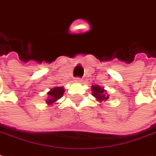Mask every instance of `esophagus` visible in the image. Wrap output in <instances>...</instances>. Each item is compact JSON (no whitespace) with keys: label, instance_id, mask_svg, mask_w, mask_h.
Masks as SVG:
<instances>
[{"label":"esophagus","instance_id":"1","mask_svg":"<svg viewBox=\"0 0 156 156\" xmlns=\"http://www.w3.org/2000/svg\"><path fill=\"white\" fill-rule=\"evenodd\" d=\"M74 81L76 82V83H82V82H83V78H75V79H74Z\"/></svg>","mask_w":156,"mask_h":156}]
</instances>
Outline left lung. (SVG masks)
<instances>
[{
	"label": "left lung",
	"instance_id": "8db88e82",
	"mask_svg": "<svg viewBox=\"0 0 156 156\" xmlns=\"http://www.w3.org/2000/svg\"><path fill=\"white\" fill-rule=\"evenodd\" d=\"M91 89H92L93 96L95 97L98 101L102 102V101H106L108 100L109 95H107L106 90H105L103 88H101L99 85H93Z\"/></svg>",
	"mask_w": 156,
	"mask_h": 156
}]
</instances>
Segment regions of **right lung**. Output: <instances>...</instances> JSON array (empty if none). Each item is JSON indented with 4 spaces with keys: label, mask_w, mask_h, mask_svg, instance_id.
Segmentation results:
<instances>
[{
    "label": "right lung",
    "mask_w": 156,
    "mask_h": 156,
    "mask_svg": "<svg viewBox=\"0 0 156 156\" xmlns=\"http://www.w3.org/2000/svg\"><path fill=\"white\" fill-rule=\"evenodd\" d=\"M64 88L63 87H55L47 93L48 98L46 99V104L53 105L63 96Z\"/></svg>",
    "instance_id": "add662e5"
}]
</instances>
